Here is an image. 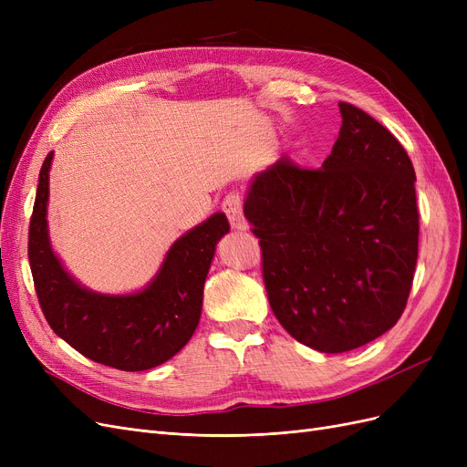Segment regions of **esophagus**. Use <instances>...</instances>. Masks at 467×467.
<instances>
[{
	"label": "esophagus",
	"mask_w": 467,
	"mask_h": 467,
	"mask_svg": "<svg viewBox=\"0 0 467 467\" xmlns=\"http://www.w3.org/2000/svg\"><path fill=\"white\" fill-rule=\"evenodd\" d=\"M222 208L225 212V216H228L232 228L234 230H247V222L244 216V202H242V196L239 192H230L225 196Z\"/></svg>",
	"instance_id": "esophagus-1"
}]
</instances>
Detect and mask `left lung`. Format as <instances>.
Returning a JSON list of instances; mask_svg holds the SVG:
<instances>
[{
    "label": "left lung",
    "instance_id": "obj_1",
    "mask_svg": "<svg viewBox=\"0 0 467 467\" xmlns=\"http://www.w3.org/2000/svg\"><path fill=\"white\" fill-rule=\"evenodd\" d=\"M338 110L341 130L319 169L280 158L253 177L244 202L276 319L296 341L329 355L398 323L419 251L407 151L358 107Z\"/></svg>",
    "mask_w": 467,
    "mask_h": 467
}]
</instances>
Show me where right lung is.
<instances>
[{
  "instance_id": "1",
  "label": "right lung",
  "mask_w": 467,
  "mask_h": 467,
  "mask_svg": "<svg viewBox=\"0 0 467 467\" xmlns=\"http://www.w3.org/2000/svg\"><path fill=\"white\" fill-rule=\"evenodd\" d=\"M52 158L54 151L40 169L29 230V263L42 314L52 331L83 357L124 372L155 368L191 341L201 321L208 268L230 222L216 212L182 234L142 290L95 292L67 273L50 244Z\"/></svg>"
}]
</instances>
